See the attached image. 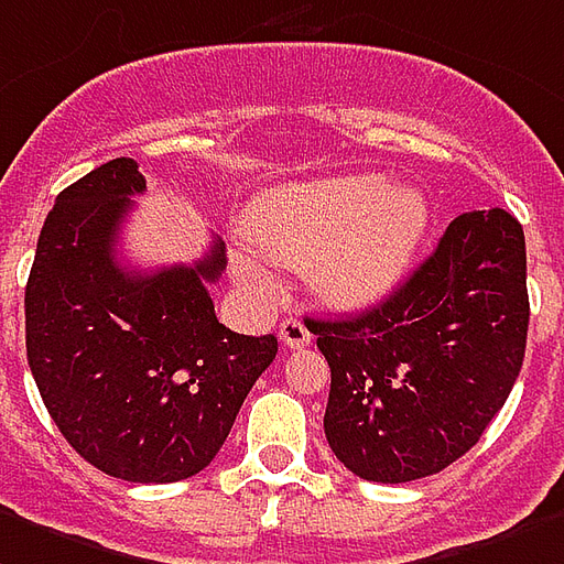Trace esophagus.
I'll list each match as a JSON object with an SVG mask.
<instances>
[{"instance_id": "1", "label": "esophagus", "mask_w": 564, "mask_h": 564, "mask_svg": "<svg viewBox=\"0 0 564 564\" xmlns=\"http://www.w3.org/2000/svg\"><path fill=\"white\" fill-rule=\"evenodd\" d=\"M278 337H281V344L286 346V349H304V346H311V332H307V325H304L302 319H295V316H290V319H283V323L278 325Z\"/></svg>"}]
</instances>
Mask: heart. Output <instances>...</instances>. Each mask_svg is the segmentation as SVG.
<instances>
[{
  "instance_id": "1",
  "label": "heart",
  "mask_w": 564,
  "mask_h": 564,
  "mask_svg": "<svg viewBox=\"0 0 564 564\" xmlns=\"http://www.w3.org/2000/svg\"><path fill=\"white\" fill-rule=\"evenodd\" d=\"M427 227L424 194L388 187L379 173L269 187L241 220L250 248L274 265L304 271L311 290L340 311H361L391 293ZM232 274L250 286L265 283L260 262L241 253L232 257Z\"/></svg>"
}]
</instances>
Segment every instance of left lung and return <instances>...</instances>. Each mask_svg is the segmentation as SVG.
Instances as JSON below:
<instances>
[{
    "label": "left lung",
    "instance_id": "8db88e82",
    "mask_svg": "<svg viewBox=\"0 0 564 564\" xmlns=\"http://www.w3.org/2000/svg\"><path fill=\"white\" fill-rule=\"evenodd\" d=\"M307 328L332 367L323 424L337 460L379 484L442 473L481 440L523 367V227L505 208L457 215L388 299Z\"/></svg>",
    "mask_w": 564,
    "mask_h": 564
}]
</instances>
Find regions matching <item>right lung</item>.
I'll use <instances>...</instances> for the list:
<instances>
[{"instance_id": "right-lung-1", "label": "right lung", "mask_w": 564, "mask_h": 564, "mask_svg": "<svg viewBox=\"0 0 564 564\" xmlns=\"http://www.w3.org/2000/svg\"><path fill=\"white\" fill-rule=\"evenodd\" d=\"M145 178L116 158L65 187L26 283V356L50 419L95 469L133 484L182 481L227 442L278 337L218 323L208 283L224 241L194 265L124 269L119 229Z\"/></svg>"}]
</instances>
